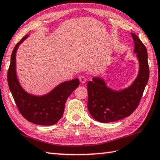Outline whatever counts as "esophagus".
Returning <instances> with one entry per match:
<instances>
[{
	"label": "esophagus",
	"mask_w": 160,
	"mask_h": 160,
	"mask_svg": "<svg viewBox=\"0 0 160 160\" xmlns=\"http://www.w3.org/2000/svg\"><path fill=\"white\" fill-rule=\"evenodd\" d=\"M79 80L80 81V82L82 83V84L83 83H85L86 81H87V79L85 78V77H84V76H80L79 78Z\"/></svg>",
	"instance_id": "1"
}]
</instances>
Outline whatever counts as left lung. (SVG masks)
<instances>
[{
	"mask_svg": "<svg viewBox=\"0 0 160 160\" xmlns=\"http://www.w3.org/2000/svg\"><path fill=\"white\" fill-rule=\"evenodd\" d=\"M134 42L133 52L139 63L138 75L127 88L114 90L100 77L88 82V108L93 118L100 122H111L129 116L137 108L149 78L148 52L138 36L131 33Z\"/></svg>",
	"mask_w": 160,
	"mask_h": 160,
	"instance_id": "8db88e82",
	"label": "left lung"
}]
</instances>
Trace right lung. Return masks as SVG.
<instances>
[{"label": "right lung", "mask_w": 160, "mask_h": 160, "mask_svg": "<svg viewBox=\"0 0 160 160\" xmlns=\"http://www.w3.org/2000/svg\"><path fill=\"white\" fill-rule=\"evenodd\" d=\"M25 36L17 43L12 52L8 72V82L10 92L20 113L30 122L49 126L56 124L63 114L66 101L80 85L78 78L65 81L48 94L36 96L22 88L16 73V53L20 44L27 38Z\"/></svg>", "instance_id": "right-lung-1"}]
</instances>
